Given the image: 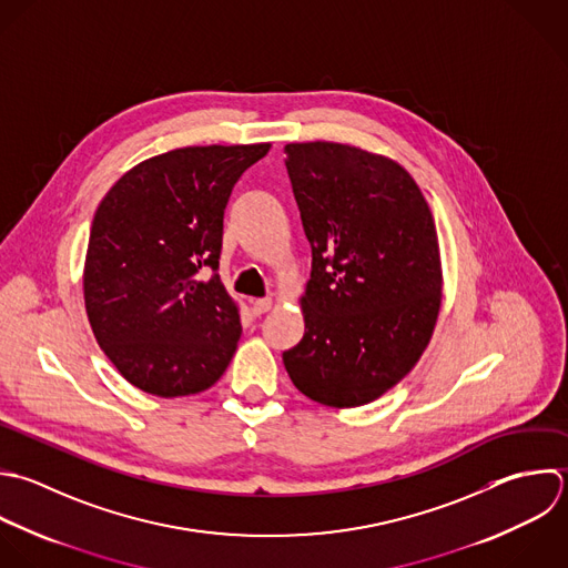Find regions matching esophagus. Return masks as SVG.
I'll list each match as a JSON object with an SVG mask.
<instances>
[{
	"label": "esophagus",
	"instance_id": "1",
	"mask_svg": "<svg viewBox=\"0 0 568 568\" xmlns=\"http://www.w3.org/2000/svg\"><path fill=\"white\" fill-rule=\"evenodd\" d=\"M272 307H274V298H272V296H265V298H256V301H252V314H254V316H261V314L270 312Z\"/></svg>",
	"mask_w": 568,
	"mask_h": 568
}]
</instances>
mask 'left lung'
Returning a JSON list of instances; mask_svg holds the SVG:
<instances>
[{"label": "left lung", "instance_id": "1", "mask_svg": "<svg viewBox=\"0 0 568 568\" xmlns=\"http://www.w3.org/2000/svg\"><path fill=\"white\" fill-rule=\"evenodd\" d=\"M312 245L305 334L283 354L307 398L361 407L398 385L427 349L443 303L436 223L414 176L349 143L285 145Z\"/></svg>", "mask_w": 568, "mask_h": 568}]
</instances>
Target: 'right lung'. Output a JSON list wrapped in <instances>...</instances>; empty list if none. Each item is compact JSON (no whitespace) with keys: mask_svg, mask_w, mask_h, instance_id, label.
Instances as JSON below:
<instances>
[{"mask_svg":"<svg viewBox=\"0 0 568 568\" xmlns=\"http://www.w3.org/2000/svg\"><path fill=\"white\" fill-rule=\"evenodd\" d=\"M270 150L190 145L128 170L101 199L88 239L83 303L116 372L145 394L205 392L241 338L216 267L239 176Z\"/></svg>","mask_w":568,"mask_h":568,"instance_id":"obj_1","label":"right lung"}]
</instances>
